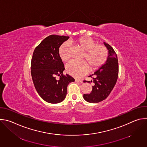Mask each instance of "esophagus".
<instances>
[{"label": "esophagus", "mask_w": 147, "mask_h": 147, "mask_svg": "<svg viewBox=\"0 0 147 147\" xmlns=\"http://www.w3.org/2000/svg\"><path fill=\"white\" fill-rule=\"evenodd\" d=\"M75 81H76V82H78V83H80V84H81V83H82V82H83V81H82V80H77V79H76V80H75Z\"/></svg>", "instance_id": "obj_1"}]
</instances>
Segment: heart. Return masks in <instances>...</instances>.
I'll return each instance as SVG.
<instances>
[{"label":"heart","instance_id":"obj_1","mask_svg":"<svg viewBox=\"0 0 147 147\" xmlns=\"http://www.w3.org/2000/svg\"><path fill=\"white\" fill-rule=\"evenodd\" d=\"M70 42L85 51L83 59L87 62L86 63L84 61L78 62L74 60L68 62L65 67L66 71L70 76L76 78L81 77L88 72L89 67L88 64L91 71H95L106 62L108 56L107 48L100 44H96L95 41L91 38L82 36L75 40H70ZM70 50V44L67 42H64L60 45L58 52L62 61H65L69 59Z\"/></svg>","mask_w":147,"mask_h":147}]
</instances>
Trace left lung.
<instances>
[{"instance_id": "left-lung-1", "label": "left lung", "mask_w": 147, "mask_h": 147, "mask_svg": "<svg viewBox=\"0 0 147 147\" xmlns=\"http://www.w3.org/2000/svg\"><path fill=\"white\" fill-rule=\"evenodd\" d=\"M108 50V57L105 63L93 74L89 77L92 78L93 81L84 82L94 83L90 94H84L83 97L86 101L90 103H98L105 99L114 88L119 74V64L117 55L113 48L104 42Z\"/></svg>"}]
</instances>
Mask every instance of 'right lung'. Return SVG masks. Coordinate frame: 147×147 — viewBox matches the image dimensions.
Listing matches in <instances>:
<instances>
[{"mask_svg": "<svg viewBox=\"0 0 147 147\" xmlns=\"http://www.w3.org/2000/svg\"><path fill=\"white\" fill-rule=\"evenodd\" d=\"M69 38L67 36L51 35L35 48L31 62V73L39 95L51 103L63 100L69 84L74 82L70 76L63 75L65 66L59 55L60 45ZM59 77L57 80L55 76Z\"/></svg>", "mask_w": 147, "mask_h": 147, "instance_id": "right-lung-1", "label": "right lung"}]
</instances>
